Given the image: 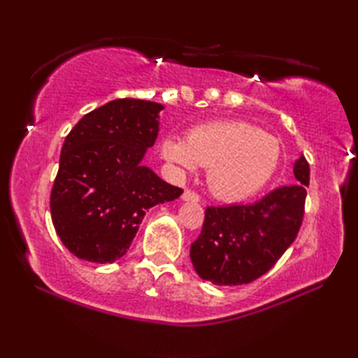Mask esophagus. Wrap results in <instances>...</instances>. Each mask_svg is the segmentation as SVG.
Masks as SVG:
<instances>
[{"mask_svg":"<svg viewBox=\"0 0 358 358\" xmlns=\"http://www.w3.org/2000/svg\"><path fill=\"white\" fill-rule=\"evenodd\" d=\"M181 199H183V201H189V202H199V201H201L199 194L191 191V189H186L183 192V196H181Z\"/></svg>","mask_w":358,"mask_h":358,"instance_id":"obj_1","label":"esophagus"}]
</instances>
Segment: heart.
I'll return each instance as SVG.
<instances>
[{"instance_id":"1","label":"heart","mask_w":358,"mask_h":358,"mask_svg":"<svg viewBox=\"0 0 358 358\" xmlns=\"http://www.w3.org/2000/svg\"><path fill=\"white\" fill-rule=\"evenodd\" d=\"M161 155L181 171L208 167L211 192L224 201L248 199L266 185L281 159V143L246 121H211L192 128L186 141L167 137Z\"/></svg>"}]
</instances>
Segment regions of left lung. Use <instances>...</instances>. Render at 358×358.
I'll list each match as a JSON object with an SVG mask.
<instances>
[{"label": "left lung", "instance_id": "1", "mask_svg": "<svg viewBox=\"0 0 358 358\" xmlns=\"http://www.w3.org/2000/svg\"><path fill=\"white\" fill-rule=\"evenodd\" d=\"M295 185L276 187L250 205L207 207L191 245L194 270L216 286H240L265 275L294 243L305 215L310 164H294Z\"/></svg>", "mask_w": 358, "mask_h": 358}]
</instances>
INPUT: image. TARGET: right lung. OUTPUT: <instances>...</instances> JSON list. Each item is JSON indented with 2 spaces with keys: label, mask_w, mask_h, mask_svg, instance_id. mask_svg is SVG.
Segmentation results:
<instances>
[{
  "label": "right lung",
  "mask_w": 358,
  "mask_h": 358,
  "mask_svg": "<svg viewBox=\"0 0 358 358\" xmlns=\"http://www.w3.org/2000/svg\"><path fill=\"white\" fill-rule=\"evenodd\" d=\"M162 108L151 101L115 99L85 115L66 136L50 213L76 257L96 264L123 257L145 211L183 192L142 164Z\"/></svg>",
  "instance_id": "1"
}]
</instances>
